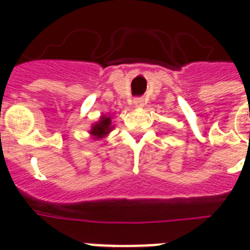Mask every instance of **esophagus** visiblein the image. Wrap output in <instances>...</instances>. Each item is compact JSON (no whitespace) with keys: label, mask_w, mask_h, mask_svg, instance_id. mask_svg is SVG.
<instances>
[{"label":"esophagus","mask_w":250,"mask_h":250,"mask_svg":"<svg viewBox=\"0 0 250 250\" xmlns=\"http://www.w3.org/2000/svg\"><path fill=\"white\" fill-rule=\"evenodd\" d=\"M144 104L145 102L143 98H135V100H133V105H135V107H143Z\"/></svg>","instance_id":"obj_1"}]
</instances>
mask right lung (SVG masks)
I'll list each match as a JSON object with an SVG mask.
<instances>
[{"label": "right lung", "instance_id": "add662e5", "mask_svg": "<svg viewBox=\"0 0 250 250\" xmlns=\"http://www.w3.org/2000/svg\"><path fill=\"white\" fill-rule=\"evenodd\" d=\"M113 128L114 127L111 125V119H110V117L102 115L100 118V121L90 127L89 132L96 140H98V139H104Z\"/></svg>", "mask_w": 250, "mask_h": 250}]
</instances>
